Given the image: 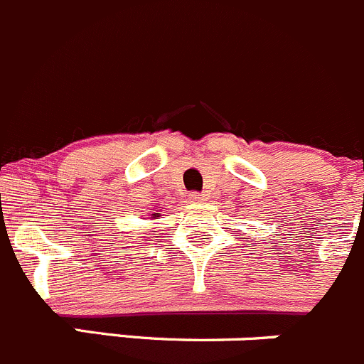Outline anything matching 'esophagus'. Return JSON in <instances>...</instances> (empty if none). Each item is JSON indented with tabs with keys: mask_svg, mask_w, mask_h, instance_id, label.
I'll list each match as a JSON object with an SVG mask.
<instances>
[{
	"mask_svg": "<svg viewBox=\"0 0 364 364\" xmlns=\"http://www.w3.org/2000/svg\"><path fill=\"white\" fill-rule=\"evenodd\" d=\"M189 200L194 201V203H201V201L207 200V196H205L203 193H191L189 194Z\"/></svg>",
	"mask_w": 364,
	"mask_h": 364,
	"instance_id": "esophagus-1",
	"label": "esophagus"
}]
</instances>
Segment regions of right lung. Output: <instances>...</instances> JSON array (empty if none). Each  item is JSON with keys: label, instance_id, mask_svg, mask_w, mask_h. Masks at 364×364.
<instances>
[{"label": "right lung", "instance_id": "1", "mask_svg": "<svg viewBox=\"0 0 364 364\" xmlns=\"http://www.w3.org/2000/svg\"><path fill=\"white\" fill-rule=\"evenodd\" d=\"M154 218H159V214H154Z\"/></svg>", "mask_w": 364, "mask_h": 364}]
</instances>
